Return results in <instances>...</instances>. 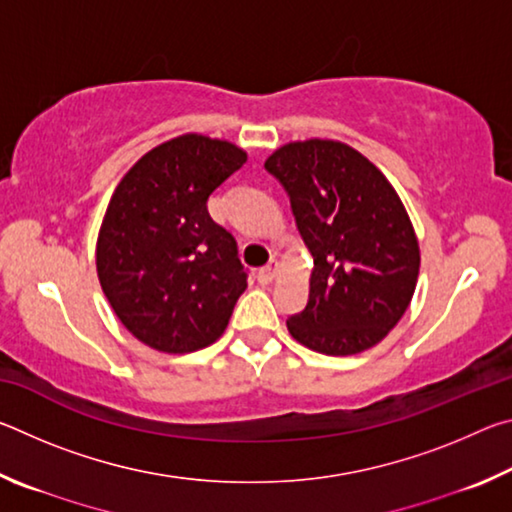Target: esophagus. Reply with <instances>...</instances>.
<instances>
[{
  "label": "esophagus",
  "mask_w": 512,
  "mask_h": 512,
  "mask_svg": "<svg viewBox=\"0 0 512 512\" xmlns=\"http://www.w3.org/2000/svg\"><path fill=\"white\" fill-rule=\"evenodd\" d=\"M277 266H280V264H277L275 259H273V262H268V264L262 268V271L257 273V280L262 282V284L273 282V280H275V275H277Z\"/></svg>",
  "instance_id": "obj_1"
}]
</instances>
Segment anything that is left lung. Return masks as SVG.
<instances>
[{
  "instance_id": "obj_1",
  "label": "left lung",
  "mask_w": 512,
  "mask_h": 512,
  "mask_svg": "<svg viewBox=\"0 0 512 512\" xmlns=\"http://www.w3.org/2000/svg\"><path fill=\"white\" fill-rule=\"evenodd\" d=\"M314 257L309 300L287 320L307 348L348 357L377 345L404 316L420 250L400 196L348 144L293 142L266 160Z\"/></svg>"
}]
</instances>
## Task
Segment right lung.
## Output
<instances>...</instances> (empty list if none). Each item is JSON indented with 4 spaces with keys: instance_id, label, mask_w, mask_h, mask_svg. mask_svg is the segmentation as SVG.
<instances>
[{
    "instance_id": "add662e5",
    "label": "right lung",
    "mask_w": 512,
    "mask_h": 512,
    "mask_svg": "<svg viewBox=\"0 0 512 512\" xmlns=\"http://www.w3.org/2000/svg\"><path fill=\"white\" fill-rule=\"evenodd\" d=\"M244 164L235 144L183 135L146 153L110 198L97 244L101 289L155 350L214 343L246 291L237 241L207 212L214 189Z\"/></svg>"
}]
</instances>
